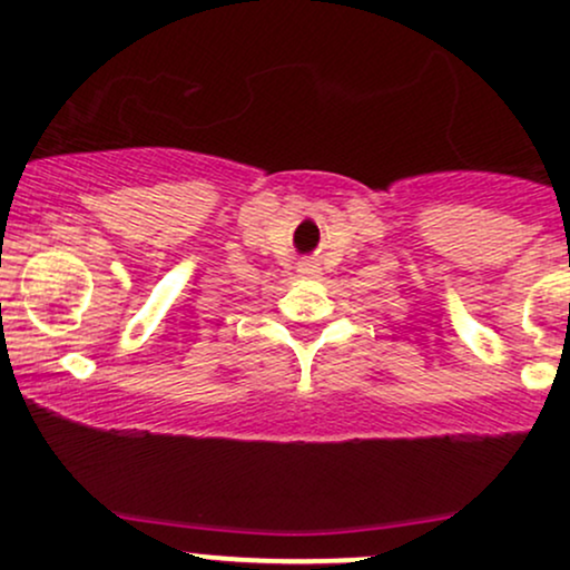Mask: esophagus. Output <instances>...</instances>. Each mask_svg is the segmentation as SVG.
Wrapping results in <instances>:
<instances>
[{"label":"esophagus","instance_id":"obj_1","mask_svg":"<svg viewBox=\"0 0 570 570\" xmlns=\"http://www.w3.org/2000/svg\"><path fill=\"white\" fill-rule=\"evenodd\" d=\"M297 276L299 278H318L322 276V267L316 263H311V259H305V263L297 265Z\"/></svg>","mask_w":570,"mask_h":570}]
</instances>
